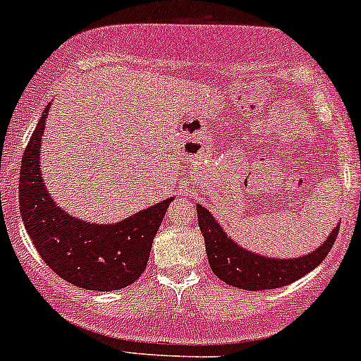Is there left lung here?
<instances>
[{
    "label": "left lung",
    "instance_id": "8db88e82",
    "mask_svg": "<svg viewBox=\"0 0 361 361\" xmlns=\"http://www.w3.org/2000/svg\"><path fill=\"white\" fill-rule=\"evenodd\" d=\"M196 212L213 273L226 285L248 291L280 288L314 270L330 253L340 228V225L333 228L328 238L312 253L298 258H270L250 252L231 240L209 209L202 204H196Z\"/></svg>",
    "mask_w": 361,
    "mask_h": 361
}]
</instances>
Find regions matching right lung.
<instances>
[{
    "label": "right lung",
    "mask_w": 361,
    "mask_h": 361,
    "mask_svg": "<svg viewBox=\"0 0 361 361\" xmlns=\"http://www.w3.org/2000/svg\"><path fill=\"white\" fill-rule=\"evenodd\" d=\"M44 108L25 149L20 171V212L30 238L51 270L86 290L113 291L135 283L147 268L149 252L173 196L116 223H90L66 213L48 193L39 163Z\"/></svg>",
    "instance_id": "1"
}]
</instances>
